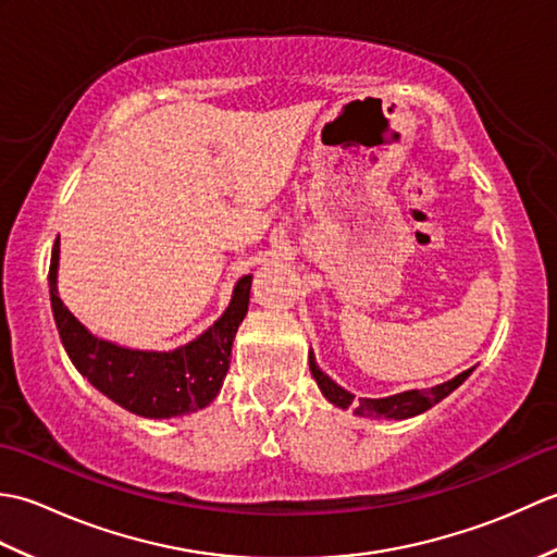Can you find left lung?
Instances as JSON below:
<instances>
[{"instance_id":"obj_1","label":"left lung","mask_w":557,"mask_h":557,"mask_svg":"<svg viewBox=\"0 0 557 557\" xmlns=\"http://www.w3.org/2000/svg\"><path fill=\"white\" fill-rule=\"evenodd\" d=\"M309 366H311V373L315 377L318 387H321V393L327 401H333V405L339 407V409L354 407V413H357V417H363V419H411V417H419V413L435 407L437 401H443L449 393H455V389L471 375V371H474V369H469L465 373L455 375L453 381L441 383V385H435L431 389H407V393H397V395L381 397V399H371V397L354 399L349 389L337 385L333 377L318 369L313 351H309Z\"/></svg>"}]
</instances>
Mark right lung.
<instances>
[{
	"instance_id": "right-lung-1",
	"label": "right lung",
	"mask_w": 557,
	"mask_h": 557,
	"mask_svg": "<svg viewBox=\"0 0 557 557\" xmlns=\"http://www.w3.org/2000/svg\"><path fill=\"white\" fill-rule=\"evenodd\" d=\"M57 270L59 244L52 248L47 277L54 323L71 363L104 397L144 419L186 417L218 397L230 371L234 335L248 311L253 275L236 282L230 306L206 333L172 351H146L92 335L59 299Z\"/></svg>"
}]
</instances>
